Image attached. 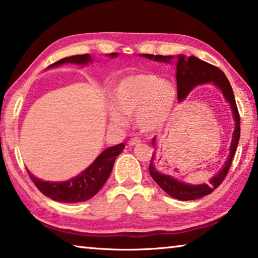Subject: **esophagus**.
<instances>
[{"label":"esophagus","instance_id":"obj_1","mask_svg":"<svg viewBox=\"0 0 258 258\" xmlns=\"http://www.w3.org/2000/svg\"><path fill=\"white\" fill-rule=\"evenodd\" d=\"M140 143H141V141H140V140H139L138 138H133V139H131L130 141H128V146H130V147L138 146V145H140Z\"/></svg>","mask_w":258,"mask_h":258}]
</instances>
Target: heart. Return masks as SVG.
Here are the masks:
<instances>
[{
  "label": "heart",
  "instance_id": "1",
  "mask_svg": "<svg viewBox=\"0 0 258 258\" xmlns=\"http://www.w3.org/2000/svg\"><path fill=\"white\" fill-rule=\"evenodd\" d=\"M108 107L109 123L125 127L128 116L135 115L138 127L154 133L164 127L176 101V90L171 82L154 74L125 76L112 87Z\"/></svg>",
  "mask_w": 258,
  "mask_h": 258
}]
</instances>
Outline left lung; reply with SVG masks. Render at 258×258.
<instances>
[{
    "mask_svg": "<svg viewBox=\"0 0 258 258\" xmlns=\"http://www.w3.org/2000/svg\"><path fill=\"white\" fill-rule=\"evenodd\" d=\"M140 56L147 58L149 60H155L157 62L161 63H173V60L175 59V68H176V84H177V98L178 101L183 102L186 99L187 95L195 87L198 85H204L212 83V84L217 87L221 91L222 95L225 99V101L230 104L231 111H232L233 121H234V130L232 134V140H231L230 152L225 163L222 166V168L214 175L209 182L203 183V184H191L177 180L168 174H164L159 172L156 168L154 160L156 159V152L152 155V158L149 166V172L151 177L154 178L155 182L163 189L166 194L175 198L177 200H196L203 198L205 196L216 189L221 184L222 181L228 174L230 166L232 164V158L237 150V146L240 139V116L238 112L237 104H235V99L233 95L232 87H231L230 82L224 75V73L218 69L217 67L209 64L208 62L198 59L197 56L190 55L186 56L184 54L175 55H154V54H140ZM157 138L152 139V146L156 149Z\"/></svg>",
    "mask_w": 258,
    "mask_h": 258,
    "instance_id": "8db88e82",
    "label": "left lung"
}]
</instances>
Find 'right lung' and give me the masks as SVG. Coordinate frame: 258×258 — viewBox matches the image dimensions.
Instances as JSON below:
<instances>
[{
	"instance_id": "right-lung-1",
	"label": "right lung",
	"mask_w": 258,
	"mask_h": 258,
	"mask_svg": "<svg viewBox=\"0 0 258 258\" xmlns=\"http://www.w3.org/2000/svg\"><path fill=\"white\" fill-rule=\"evenodd\" d=\"M109 58H116L118 53H109ZM93 61L89 53L81 55H73L63 58L56 62L50 64L47 69L59 67L64 63L78 64V66H87ZM124 143L113 146L104 149L89 167L81 172L78 175L69 178L67 181H43L41 178L33 175L28 169V175L32 178L34 184L37 186L43 195L59 203L74 204L89 200L99 192V190L107 182L109 175L112 171L113 163L123 149Z\"/></svg>"
}]
</instances>
